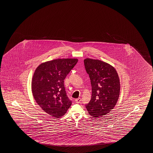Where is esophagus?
<instances>
[{
    "label": "esophagus",
    "instance_id": "34e87169",
    "mask_svg": "<svg viewBox=\"0 0 153 153\" xmlns=\"http://www.w3.org/2000/svg\"><path fill=\"white\" fill-rule=\"evenodd\" d=\"M75 101H76V103H80V102H81V98H77V99H76V100H75Z\"/></svg>",
    "mask_w": 153,
    "mask_h": 153
}]
</instances>
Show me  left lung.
I'll list each match as a JSON object with an SVG mask.
<instances>
[{
    "mask_svg": "<svg viewBox=\"0 0 153 153\" xmlns=\"http://www.w3.org/2000/svg\"><path fill=\"white\" fill-rule=\"evenodd\" d=\"M92 87L91 100L85 107L91 116L98 118L114 109L118 101L120 82L114 66L98 59L84 60Z\"/></svg>",
    "mask_w": 153,
    "mask_h": 153,
    "instance_id": "1",
    "label": "left lung"
}]
</instances>
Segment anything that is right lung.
I'll return each instance as SVG.
<instances>
[{"mask_svg":"<svg viewBox=\"0 0 153 153\" xmlns=\"http://www.w3.org/2000/svg\"><path fill=\"white\" fill-rule=\"evenodd\" d=\"M78 62L77 58L56 59L38 66L31 83L35 101L53 117L64 115L71 105L66 95L64 80Z\"/></svg>","mask_w":153,"mask_h":153,"instance_id":"obj_1","label":"right lung"}]
</instances>
